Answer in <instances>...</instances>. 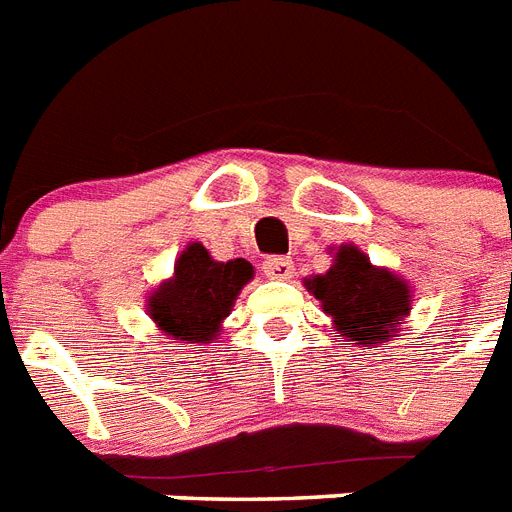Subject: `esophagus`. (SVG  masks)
<instances>
[{
    "instance_id": "34e87169",
    "label": "esophagus",
    "mask_w": 512,
    "mask_h": 512,
    "mask_svg": "<svg viewBox=\"0 0 512 512\" xmlns=\"http://www.w3.org/2000/svg\"><path fill=\"white\" fill-rule=\"evenodd\" d=\"M261 269L272 280H288V277H293V261L288 256H267Z\"/></svg>"
}]
</instances>
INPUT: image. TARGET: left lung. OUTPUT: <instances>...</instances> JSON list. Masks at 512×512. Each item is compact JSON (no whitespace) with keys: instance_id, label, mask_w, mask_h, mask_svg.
Masks as SVG:
<instances>
[{"instance_id":"8db88e82","label":"left lung","mask_w":512,"mask_h":512,"mask_svg":"<svg viewBox=\"0 0 512 512\" xmlns=\"http://www.w3.org/2000/svg\"><path fill=\"white\" fill-rule=\"evenodd\" d=\"M335 327L349 341L383 343L410 314V288L386 269H375L365 253L343 245L325 275L306 280Z\"/></svg>"}]
</instances>
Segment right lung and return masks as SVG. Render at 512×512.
Wrapping results in <instances>:
<instances>
[{"label":"right lung","instance_id":"right-lung-1","mask_svg":"<svg viewBox=\"0 0 512 512\" xmlns=\"http://www.w3.org/2000/svg\"><path fill=\"white\" fill-rule=\"evenodd\" d=\"M251 277L253 267L245 259L214 261L203 245L192 243L179 256L174 280L150 296V317L171 341L208 343Z\"/></svg>","mask_w":512,"mask_h":512}]
</instances>
